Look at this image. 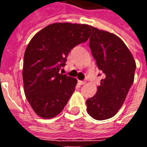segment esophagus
I'll use <instances>...</instances> for the list:
<instances>
[{
	"mask_svg": "<svg viewBox=\"0 0 147 147\" xmlns=\"http://www.w3.org/2000/svg\"><path fill=\"white\" fill-rule=\"evenodd\" d=\"M79 83H80L81 85H84V84L86 83V82H85V81H80Z\"/></svg>",
	"mask_w": 147,
	"mask_h": 147,
	"instance_id": "1",
	"label": "esophagus"
}]
</instances>
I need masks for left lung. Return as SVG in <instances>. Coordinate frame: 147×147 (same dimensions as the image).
Returning a JSON list of instances; mask_svg holds the SVG:
<instances>
[{
  "instance_id": "8db88e82",
  "label": "left lung",
  "mask_w": 147,
  "mask_h": 147,
  "mask_svg": "<svg viewBox=\"0 0 147 147\" xmlns=\"http://www.w3.org/2000/svg\"><path fill=\"white\" fill-rule=\"evenodd\" d=\"M90 28V48L105 78L101 80L96 94L86 100V110L94 119L103 120L115 116L123 105L134 82L136 64L119 37L96 27Z\"/></svg>"
}]
</instances>
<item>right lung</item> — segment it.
I'll list each match as a JSON object with an SVG mask.
<instances>
[{
	"label": "right lung",
	"mask_w": 147,
	"mask_h": 147,
	"mask_svg": "<svg viewBox=\"0 0 147 147\" xmlns=\"http://www.w3.org/2000/svg\"><path fill=\"white\" fill-rule=\"evenodd\" d=\"M90 35L87 24L56 23L30 40L24 53L23 80L26 98L38 117L53 118L66 105L77 80L60 70L71 50Z\"/></svg>",
	"instance_id": "right-lung-1"
}]
</instances>
